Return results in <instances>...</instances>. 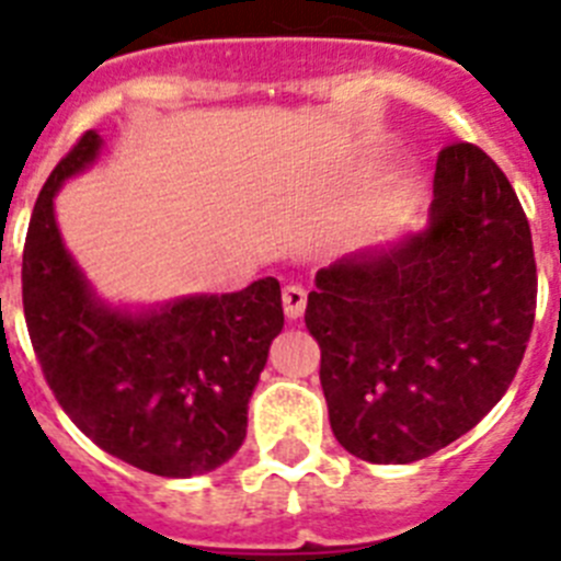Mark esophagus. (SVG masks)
<instances>
[{
  "label": "esophagus",
  "mask_w": 561,
  "mask_h": 561,
  "mask_svg": "<svg viewBox=\"0 0 561 561\" xmlns=\"http://www.w3.org/2000/svg\"><path fill=\"white\" fill-rule=\"evenodd\" d=\"M284 311L289 320H297V317L306 311V289L304 286H286L284 289Z\"/></svg>",
  "instance_id": "1"
}]
</instances>
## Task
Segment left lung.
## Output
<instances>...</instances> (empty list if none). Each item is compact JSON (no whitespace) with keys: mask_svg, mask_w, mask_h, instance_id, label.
I'll use <instances>...</instances> for the list:
<instances>
[{"mask_svg":"<svg viewBox=\"0 0 561 561\" xmlns=\"http://www.w3.org/2000/svg\"><path fill=\"white\" fill-rule=\"evenodd\" d=\"M430 227L317 272L306 329L336 440L370 463L430 458L503 399L531 340L537 261L512 182L440 148Z\"/></svg>","mask_w":561,"mask_h":561,"instance_id":"left-lung-1","label":"left lung"}]
</instances>
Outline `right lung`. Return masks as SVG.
<instances>
[{"label":"right lung","mask_w":561,"mask_h":561,"mask_svg":"<svg viewBox=\"0 0 561 561\" xmlns=\"http://www.w3.org/2000/svg\"><path fill=\"white\" fill-rule=\"evenodd\" d=\"M101 151L83 131L38 193L22 255L30 342L64 413L103 453L160 478L219 469L247 438V404L284 329L280 284L128 314L98 304L64 250L53 196Z\"/></svg>","instance_id":"add662e5"}]
</instances>
